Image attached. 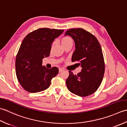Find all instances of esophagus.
Wrapping results in <instances>:
<instances>
[{"label": "esophagus", "mask_w": 127, "mask_h": 127, "mask_svg": "<svg viewBox=\"0 0 127 127\" xmlns=\"http://www.w3.org/2000/svg\"><path fill=\"white\" fill-rule=\"evenodd\" d=\"M64 71V69L62 68H59V72H63Z\"/></svg>", "instance_id": "obj_1"}]
</instances>
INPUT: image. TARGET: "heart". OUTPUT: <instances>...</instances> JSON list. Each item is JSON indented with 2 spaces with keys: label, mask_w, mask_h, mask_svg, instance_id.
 I'll return each mask as SVG.
<instances>
[{
  "label": "heart",
  "mask_w": 127,
  "mask_h": 127,
  "mask_svg": "<svg viewBox=\"0 0 127 127\" xmlns=\"http://www.w3.org/2000/svg\"><path fill=\"white\" fill-rule=\"evenodd\" d=\"M69 42H72V39L70 37H64L63 39H62V40H61L62 44L66 43Z\"/></svg>",
  "instance_id": "heart-1"
}]
</instances>
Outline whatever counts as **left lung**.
<instances>
[{
    "instance_id": "8db88e82",
    "label": "left lung",
    "mask_w": 127,
    "mask_h": 127,
    "mask_svg": "<svg viewBox=\"0 0 127 127\" xmlns=\"http://www.w3.org/2000/svg\"><path fill=\"white\" fill-rule=\"evenodd\" d=\"M75 44L72 61H79L81 72L77 75L69 71L66 85L71 93L80 96L93 94L101 83L105 72V63L99 41L91 33L82 28L67 30Z\"/></svg>"
}]
</instances>
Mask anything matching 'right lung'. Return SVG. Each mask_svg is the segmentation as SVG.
I'll return each mask as SVG.
<instances>
[{"label": "right lung", "instance_id": "right-lung-1", "mask_svg": "<svg viewBox=\"0 0 127 127\" xmlns=\"http://www.w3.org/2000/svg\"><path fill=\"white\" fill-rule=\"evenodd\" d=\"M64 30L39 28L26 35L21 44L16 58L17 78L25 90L38 93L48 89L59 69L42 66V60L50 55L51 44Z\"/></svg>", "mask_w": 127, "mask_h": 127}]
</instances>
